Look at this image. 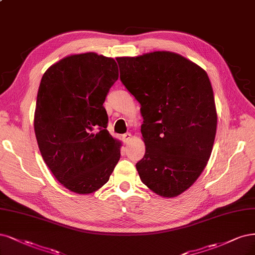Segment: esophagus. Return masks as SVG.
<instances>
[{
	"mask_svg": "<svg viewBox=\"0 0 255 255\" xmlns=\"http://www.w3.org/2000/svg\"><path fill=\"white\" fill-rule=\"evenodd\" d=\"M130 138H131L130 133H126V134L122 135V139H124V142H125V143H128V142L129 141V140H130Z\"/></svg>",
	"mask_w": 255,
	"mask_h": 255,
	"instance_id": "34e87169",
	"label": "esophagus"
}]
</instances>
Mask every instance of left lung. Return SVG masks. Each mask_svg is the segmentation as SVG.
Returning a JSON list of instances; mask_svg holds the SVG:
<instances>
[{
    "label": "left lung",
    "mask_w": 255,
    "mask_h": 255,
    "mask_svg": "<svg viewBox=\"0 0 255 255\" xmlns=\"http://www.w3.org/2000/svg\"><path fill=\"white\" fill-rule=\"evenodd\" d=\"M117 62L122 84L141 105L140 179L158 195L177 196L196 181L212 152L217 115L211 82L203 68L170 51Z\"/></svg>",
    "instance_id": "8db88e82"
}]
</instances>
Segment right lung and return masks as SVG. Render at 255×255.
I'll return each mask as SVG.
<instances>
[{
    "instance_id": "obj_1",
    "label": "right lung",
    "mask_w": 255,
    "mask_h": 255,
    "mask_svg": "<svg viewBox=\"0 0 255 255\" xmlns=\"http://www.w3.org/2000/svg\"><path fill=\"white\" fill-rule=\"evenodd\" d=\"M117 80L116 61L95 52L60 60L42 77L34 113L40 152L57 180L79 194L107 183L120 159L103 107Z\"/></svg>"
}]
</instances>
